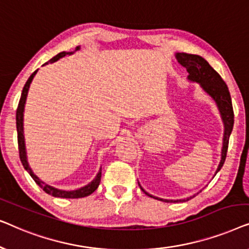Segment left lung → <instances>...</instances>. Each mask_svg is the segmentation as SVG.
I'll list each match as a JSON object with an SVG mask.
<instances>
[{"instance_id": "8db88e82", "label": "left lung", "mask_w": 249, "mask_h": 249, "mask_svg": "<svg viewBox=\"0 0 249 249\" xmlns=\"http://www.w3.org/2000/svg\"><path fill=\"white\" fill-rule=\"evenodd\" d=\"M176 59L179 64H181L183 68H186L187 72H188V80L192 83L199 84V86L214 101L216 104L217 110L220 112L221 120L223 122L224 132H223V141H222V148H221V160L217 166L215 175L220 171L224 164L227 158L228 145H229V138L233 128V110H232V102H231V96L228 89V86L224 83L222 78L212 67L210 63L202 57L196 54H187V53H176ZM214 175V176H215ZM139 183V182H138ZM141 189L144 192L146 195L152 197V198L162 200L166 203H178V202H187L193 197H195L197 194L202 192L199 190L195 195L187 197L183 199H164L159 198L148 194L142 187L139 185Z\"/></svg>"}]
</instances>
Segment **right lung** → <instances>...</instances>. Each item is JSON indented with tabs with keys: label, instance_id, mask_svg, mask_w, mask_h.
<instances>
[{
	"label": "right lung",
	"instance_id": "obj_1",
	"mask_svg": "<svg viewBox=\"0 0 249 249\" xmlns=\"http://www.w3.org/2000/svg\"><path fill=\"white\" fill-rule=\"evenodd\" d=\"M78 50H80V46H77L76 50H74V52H76V51H78ZM71 54H73V52H61L59 54H56V55L54 57H52V59H51L49 62L53 63L59 59H61V57H63L66 55H71ZM49 62H46V64ZM37 71H38V69H37L35 72L32 73V76L28 78V80H27L26 85L23 86L21 97H20L18 108H17L16 120H17V132H18V146H19L20 161H21L23 168H25L26 171L29 173L30 177H32L34 180H35V182L37 183V185H38L40 188L44 190V192L49 194V195H52L54 197H60V198H81V197L89 196L90 194H93L95 190L97 189L98 185H100L101 177H102V168L100 169V171L97 172L96 177H95V178L91 180V181L88 183V185L81 187V188L74 189V190H62V189H57V188H55V187L47 185V183L44 182L43 180H40L38 177H37L35 173H34L32 168H30V165L28 163V159H27L25 135H23V112H25L26 100H27V95H28L30 84H32V81L34 79V77H35V74L37 73Z\"/></svg>",
	"mask_w": 249,
	"mask_h": 249
}]
</instances>
